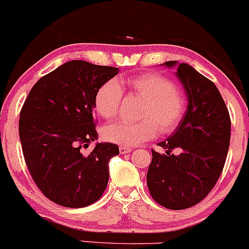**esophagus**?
I'll use <instances>...</instances> for the list:
<instances>
[{
	"mask_svg": "<svg viewBox=\"0 0 249 249\" xmlns=\"http://www.w3.org/2000/svg\"><path fill=\"white\" fill-rule=\"evenodd\" d=\"M119 149H120V153H121V154H127V153H130L133 150L132 148L127 147V146H121Z\"/></svg>",
	"mask_w": 249,
	"mask_h": 249,
	"instance_id": "obj_1",
	"label": "esophagus"
}]
</instances>
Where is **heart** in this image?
Returning a JSON list of instances; mask_svg holds the SVG:
<instances>
[{"label":"heart","instance_id":"heart-1","mask_svg":"<svg viewBox=\"0 0 249 249\" xmlns=\"http://www.w3.org/2000/svg\"><path fill=\"white\" fill-rule=\"evenodd\" d=\"M122 86L130 94L144 100L140 122L120 121L105 128L103 135L108 141L122 146H135L154 139L159 129L172 133L182 121L186 113V96L181 89L167 77L147 71L124 80ZM119 81L109 80L95 94V109L103 119L117 116L121 108L124 89Z\"/></svg>","mask_w":249,"mask_h":249}]
</instances>
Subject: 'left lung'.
Listing matches in <instances>:
<instances>
[{
  "instance_id": "8db88e82",
  "label": "left lung",
  "mask_w": 249,
  "mask_h": 249,
  "mask_svg": "<svg viewBox=\"0 0 249 249\" xmlns=\"http://www.w3.org/2000/svg\"><path fill=\"white\" fill-rule=\"evenodd\" d=\"M177 76L188 107L174 133L159 143L166 154L152 149L147 172L153 199L174 211L193 207L207 196L221 175L231 141L230 113L216 86L187 63L178 64ZM175 147L180 149L178 156L171 154Z\"/></svg>"
}]
</instances>
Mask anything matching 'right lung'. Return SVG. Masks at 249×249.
<instances>
[{"label": "right lung", "mask_w": 249, "mask_h": 249, "mask_svg": "<svg viewBox=\"0 0 249 249\" xmlns=\"http://www.w3.org/2000/svg\"><path fill=\"white\" fill-rule=\"evenodd\" d=\"M119 68L72 60L44 75L28 94L19 113L18 134L33 180L53 202L87 207L102 196L109 178L108 163L119 154L114 143H96L94 99L97 89Z\"/></svg>", "instance_id": "right-lung-1"}]
</instances>
